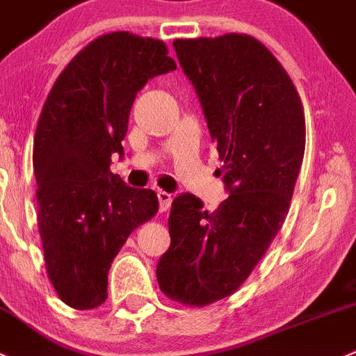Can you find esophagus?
<instances>
[{
  "mask_svg": "<svg viewBox=\"0 0 356 356\" xmlns=\"http://www.w3.org/2000/svg\"><path fill=\"white\" fill-rule=\"evenodd\" d=\"M157 197H159V211L161 213L168 211L169 206H171V201H172L171 194H168V192H164V191H159Z\"/></svg>",
  "mask_w": 356,
  "mask_h": 356,
  "instance_id": "34e87169",
  "label": "esophagus"
}]
</instances>
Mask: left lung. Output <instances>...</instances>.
Returning a JSON list of instances; mask_svg holds the SVG:
<instances>
[{
    "label": "left lung",
    "instance_id": "8db88e82",
    "mask_svg": "<svg viewBox=\"0 0 356 356\" xmlns=\"http://www.w3.org/2000/svg\"><path fill=\"white\" fill-rule=\"evenodd\" d=\"M204 110L231 195L215 209L181 194L169 215L171 246L157 266L162 292L202 307L234 293L290 209L306 147L299 92L282 63L250 35L172 42Z\"/></svg>",
    "mask_w": 356,
    "mask_h": 356
}]
</instances>
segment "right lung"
Segmentation results:
<instances>
[{"label": "right lung", "instance_id": "add662e5", "mask_svg": "<svg viewBox=\"0 0 356 356\" xmlns=\"http://www.w3.org/2000/svg\"><path fill=\"white\" fill-rule=\"evenodd\" d=\"M175 67L161 40L108 33L67 63L47 96L33 145L36 220L50 283L73 309L108 299L111 262L157 213V194L127 187L110 164L124 155L138 90Z\"/></svg>", "mask_w": 356, "mask_h": 356}]
</instances>
